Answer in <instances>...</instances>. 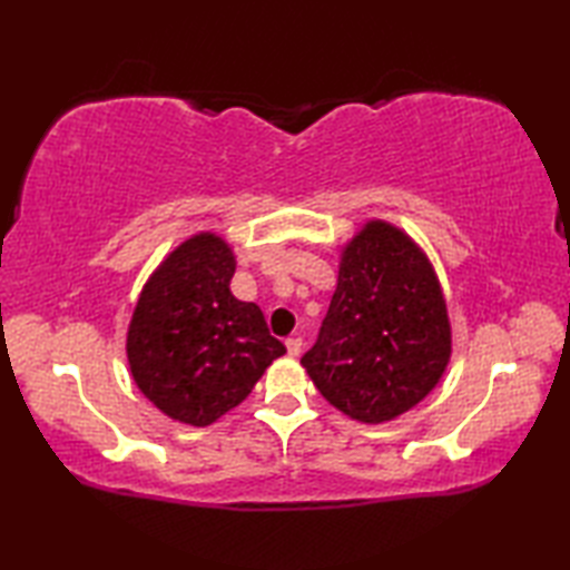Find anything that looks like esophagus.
I'll return each mask as SVG.
<instances>
[{
  "mask_svg": "<svg viewBox=\"0 0 570 570\" xmlns=\"http://www.w3.org/2000/svg\"><path fill=\"white\" fill-rule=\"evenodd\" d=\"M301 347H304L301 337H288V341H286V350H288V355H292V357L301 355Z\"/></svg>",
  "mask_w": 570,
  "mask_h": 570,
  "instance_id": "1",
  "label": "esophagus"
}]
</instances>
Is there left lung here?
<instances>
[{
	"label": "left lung",
	"instance_id": "left-lung-1",
	"mask_svg": "<svg viewBox=\"0 0 570 570\" xmlns=\"http://www.w3.org/2000/svg\"><path fill=\"white\" fill-rule=\"evenodd\" d=\"M453 353L433 262L406 229L370 217L341 247L318 343L301 360L328 402L377 426L423 402Z\"/></svg>",
	"mask_w": 570,
	"mask_h": 570
}]
</instances>
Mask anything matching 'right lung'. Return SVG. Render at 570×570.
Here are the masks:
<instances>
[{
  "label": "right lung",
  "mask_w": 570,
  "mask_h": 570,
  "mask_svg": "<svg viewBox=\"0 0 570 570\" xmlns=\"http://www.w3.org/2000/svg\"><path fill=\"white\" fill-rule=\"evenodd\" d=\"M235 249L210 229L176 245L141 286L127 325L131 380L178 423L210 426L286 353L257 304L229 292Z\"/></svg>",
  "instance_id": "1"
}]
</instances>
